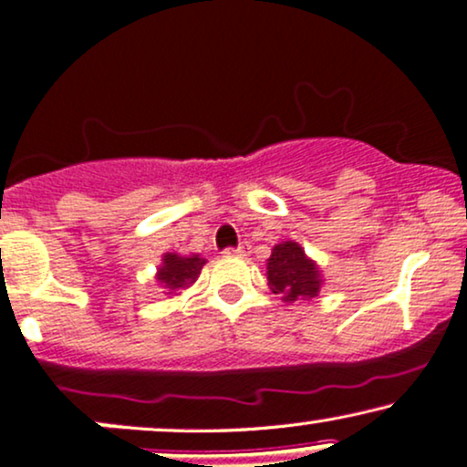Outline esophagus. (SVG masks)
<instances>
[{
    "instance_id": "1",
    "label": "esophagus",
    "mask_w": 467,
    "mask_h": 467,
    "mask_svg": "<svg viewBox=\"0 0 467 467\" xmlns=\"http://www.w3.org/2000/svg\"><path fill=\"white\" fill-rule=\"evenodd\" d=\"M248 250H250V244H239L237 248H226L222 252V254H226V256H245L248 254Z\"/></svg>"
}]
</instances>
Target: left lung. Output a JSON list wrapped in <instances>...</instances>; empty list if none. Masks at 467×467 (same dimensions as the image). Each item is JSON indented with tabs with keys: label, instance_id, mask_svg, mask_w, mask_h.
<instances>
[{
	"label": "left lung",
	"instance_id": "left-lung-1",
	"mask_svg": "<svg viewBox=\"0 0 467 467\" xmlns=\"http://www.w3.org/2000/svg\"><path fill=\"white\" fill-rule=\"evenodd\" d=\"M267 283L274 294L285 302L316 297L319 291V272L316 263L308 261L305 250L296 241H285L272 250L267 261Z\"/></svg>",
	"mask_w": 467,
	"mask_h": 467
}]
</instances>
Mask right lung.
<instances>
[{
	"instance_id": "1",
	"label": "right lung",
	"mask_w": 467,
	"mask_h": 467,
	"mask_svg": "<svg viewBox=\"0 0 467 467\" xmlns=\"http://www.w3.org/2000/svg\"><path fill=\"white\" fill-rule=\"evenodd\" d=\"M202 265H204V258H200L198 254L193 256L165 254L162 256V265L159 269V283L167 289L187 287V285L195 283Z\"/></svg>"
}]
</instances>
